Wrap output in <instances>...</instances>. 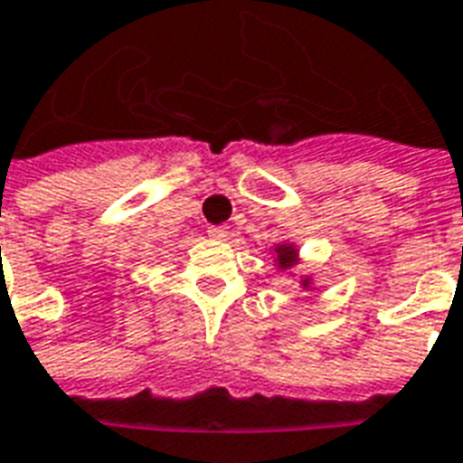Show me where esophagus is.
<instances>
[{"label": "esophagus", "mask_w": 463, "mask_h": 463, "mask_svg": "<svg viewBox=\"0 0 463 463\" xmlns=\"http://www.w3.org/2000/svg\"><path fill=\"white\" fill-rule=\"evenodd\" d=\"M229 234H232V229H229L227 224H219V227L210 229V236L212 239H217V241H227Z\"/></svg>", "instance_id": "34e87169"}]
</instances>
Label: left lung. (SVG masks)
<instances>
[{
  "label": "left lung",
  "instance_id": "obj_1",
  "mask_svg": "<svg viewBox=\"0 0 463 463\" xmlns=\"http://www.w3.org/2000/svg\"><path fill=\"white\" fill-rule=\"evenodd\" d=\"M273 263H276L278 273H290L300 263V249L293 241H280V244L273 246ZM300 288L302 290H315V276L312 273L302 276Z\"/></svg>",
  "mask_w": 463,
  "mask_h": 463
}]
</instances>
